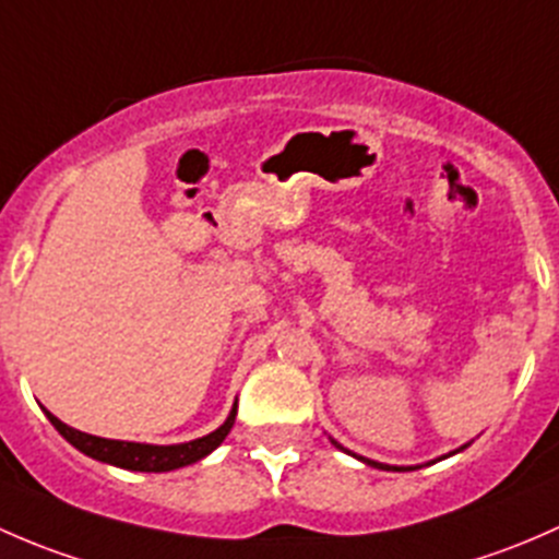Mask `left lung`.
Wrapping results in <instances>:
<instances>
[{
	"instance_id": "obj_1",
	"label": "left lung",
	"mask_w": 559,
	"mask_h": 559,
	"mask_svg": "<svg viewBox=\"0 0 559 559\" xmlns=\"http://www.w3.org/2000/svg\"><path fill=\"white\" fill-rule=\"evenodd\" d=\"M331 444H333V447H338V450H344V447H342V444H338V441H336V439H331ZM465 447H471V441H468V444H463V447H460V450H454V452H463V450H465ZM344 452H347V454H353V452H349V450H344ZM454 452H450V454H454ZM353 457L364 460V463H366V465H373V468H393V471H414V468H417V465H384V463H377V460H368V457H360V454H353Z\"/></svg>"
}]
</instances>
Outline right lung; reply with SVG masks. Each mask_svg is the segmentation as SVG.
<instances>
[{
	"label": "right lung",
	"mask_w": 559,
	"mask_h": 559,
	"mask_svg": "<svg viewBox=\"0 0 559 559\" xmlns=\"http://www.w3.org/2000/svg\"><path fill=\"white\" fill-rule=\"evenodd\" d=\"M45 417L50 419L56 430L83 454L88 457L99 460V463H109V465H118V468L126 471H145V474H164V471H177V468H186V465L195 463V460L206 457L210 452H215L217 447L223 444L228 433L234 428V419H237V401H234L231 414L226 417V423L221 425L217 430L212 433L201 436V439L186 441V444H140V441H115V439H102V436H91L83 433V430H74L69 428L67 423H61L59 417L43 408Z\"/></svg>",
	"instance_id": "1"
}]
</instances>
